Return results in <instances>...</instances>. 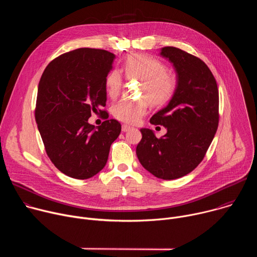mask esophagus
Listing matches in <instances>:
<instances>
[{"instance_id": "obj_1", "label": "esophagus", "mask_w": 257, "mask_h": 257, "mask_svg": "<svg viewBox=\"0 0 257 257\" xmlns=\"http://www.w3.org/2000/svg\"><path fill=\"white\" fill-rule=\"evenodd\" d=\"M131 128H132V127L129 126V125H126V124H123V125H122V131H123V132H127V131H129Z\"/></svg>"}]
</instances>
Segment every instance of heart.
<instances>
[{
  "label": "heart",
  "mask_w": 257,
  "mask_h": 257,
  "mask_svg": "<svg viewBox=\"0 0 257 257\" xmlns=\"http://www.w3.org/2000/svg\"><path fill=\"white\" fill-rule=\"evenodd\" d=\"M122 69L128 79L140 80L139 95L136 100L123 99L113 106V116L122 122L135 124L146 114L149 102L159 106L165 104L174 94L176 79L159 60L141 54L130 55L123 62ZM105 90L109 97H117L123 87L119 70H112L105 77Z\"/></svg>",
  "instance_id": "1"
}]
</instances>
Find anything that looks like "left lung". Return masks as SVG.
Here are the masks:
<instances>
[{
  "label": "left lung",
  "mask_w": 257,
  "mask_h": 257,
  "mask_svg": "<svg viewBox=\"0 0 257 257\" xmlns=\"http://www.w3.org/2000/svg\"><path fill=\"white\" fill-rule=\"evenodd\" d=\"M161 55L173 63L177 86L169 104L150 122L168 132L157 138L151 129H140L136 155L154 176L174 180L192 172L205 157L218 126V89L199 58L175 47L163 48Z\"/></svg>",
  "instance_id": "left-lung-1"
}]
</instances>
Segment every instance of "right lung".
<instances>
[{
  "mask_svg": "<svg viewBox=\"0 0 257 257\" xmlns=\"http://www.w3.org/2000/svg\"><path fill=\"white\" fill-rule=\"evenodd\" d=\"M115 55L81 48L60 55L45 69L38 89L34 117L46 153L63 174L79 180L93 177L106 164L121 124L105 109V77ZM91 112L105 121L94 130Z\"/></svg>",
  "mask_w": 257,
  "mask_h": 257,
  "instance_id": "obj_1",
  "label": "right lung"
}]
</instances>
